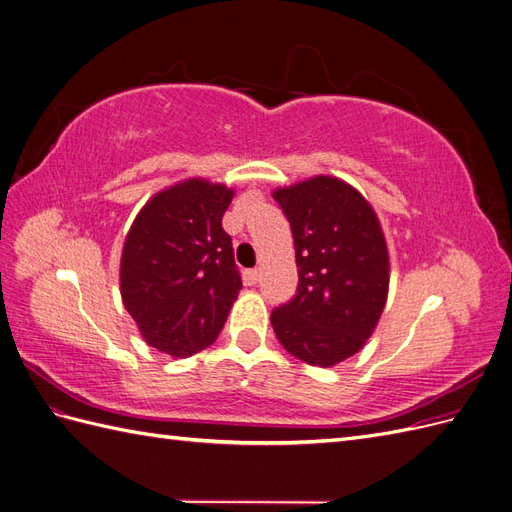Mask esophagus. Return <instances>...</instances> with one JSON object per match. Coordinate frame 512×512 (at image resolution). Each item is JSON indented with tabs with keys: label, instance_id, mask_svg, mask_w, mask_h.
I'll list each match as a JSON object with an SVG mask.
<instances>
[{
	"label": "esophagus",
	"instance_id": "esophagus-1",
	"mask_svg": "<svg viewBox=\"0 0 512 512\" xmlns=\"http://www.w3.org/2000/svg\"><path fill=\"white\" fill-rule=\"evenodd\" d=\"M245 284L247 286H254V284H258V280H260V271L258 269H250V271H245Z\"/></svg>",
	"mask_w": 512,
	"mask_h": 512
}]
</instances>
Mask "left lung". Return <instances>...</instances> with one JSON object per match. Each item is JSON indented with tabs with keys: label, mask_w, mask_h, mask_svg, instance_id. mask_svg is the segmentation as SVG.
<instances>
[{
	"label": "left lung",
	"mask_w": 512,
	"mask_h": 512,
	"mask_svg": "<svg viewBox=\"0 0 512 512\" xmlns=\"http://www.w3.org/2000/svg\"><path fill=\"white\" fill-rule=\"evenodd\" d=\"M290 222L299 286L271 312L280 344L307 365L359 352L389 294V250L378 215L350 183L318 175L273 192Z\"/></svg>",
	"instance_id": "left-lung-1"
}]
</instances>
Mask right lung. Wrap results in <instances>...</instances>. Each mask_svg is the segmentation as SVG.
<instances>
[{"label": "right lung", "instance_id": "1", "mask_svg": "<svg viewBox=\"0 0 512 512\" xmlns=\"http://www.w3.org/2000/svg\"><path fill=\"white\" fill-rule=\"evenodd\" d=\"M235 192L188 179L136 215L121 254V299L145 342L170 356L196 354L220 335L241 290L232 239L222 228Z\"/></svg>", "mask_w": 512, "mask_h": 512}]
</instances>
